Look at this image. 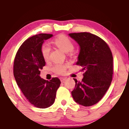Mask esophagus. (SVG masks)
I'll use <instances>...</instances> for the list:
<instances>
[{"label": "esophagus", "mask_w": 129, "mask_h": 129, "mask_svg": "<svg viewBox=\"0 0 129 129\" xmlns=\"http://www.w3.org/2000/svg\"><path fill=\"white\" fill-rule=\"evenodd\" d=\"M66 78H60V80L61 82H63L64 81H66Z\"/></svg>", "instance_id": "esophagus-1"}]
</instances>
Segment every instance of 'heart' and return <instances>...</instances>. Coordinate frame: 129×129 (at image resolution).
Returning <instances> with one entry per match:
<instances>
[{"instance_id":"1","label":"heart","mask_w":129,"mask_h":129,"mask_svg":"<svg viewBox=\"0 0 129 129\" xmlns=\"http://www.w3.org/2000/svg\"><path fill=\"white\" fill-rule=\"evenodd\" d=\"M53 43L65 53H69L72 51L74 48V44L72 40L65 35H59L57 36L53 41ZM41 52L43 59L45 60H48L49 59L50 53L49 45L47 44H43L41 48ZM67 67V65L65 63H56L53 66V70L57 74H63L66 72Z\"/></svg>"}]
</instances>
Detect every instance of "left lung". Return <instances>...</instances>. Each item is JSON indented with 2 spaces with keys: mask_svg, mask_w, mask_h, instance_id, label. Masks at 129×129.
Segmentation results:
<instances>
[{
  "mask_svg": "<svg viewBox=\"0 0 129 129\" xmlns=\"http://www.w3.org/2000/svg\"><path fill=\"white\" fill-rule=\"evenodd\" d=\"M69 36L79 44L76 65L82 67L84 78L76 79L72 91L75 101L83 106H91L103 98L110 87L113 76V56L107 43L90 33H74Z\"/></svg>",
  "mask_w": 129,
  "mask_h": 129,
  "instance_id": "left-lung-1",
  "label": "left lung"
}]
</instances>
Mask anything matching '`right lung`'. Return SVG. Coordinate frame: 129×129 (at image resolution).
Returning <instances> with one entry per match:
<instances>
[{"label": "right lung", "mask_w": 129, "mask_h": 129, "mask_svg": "<svg viewBox=\"0 0 129 129\" xmlns=\"http://www.w3.org/2000/svg\"><path fill=\"white\" fill-rule=\"evenodd\" d=\"M52 36L41 33L26 39L19 48L14 61L13 73L17 85L29 103L41 109L54 103L60 84L57 78L48 81L40 76V70L45 65L41 48L44 41Z\"/></svg>", "instance_id": "right-lung-1"}]
</instances>
